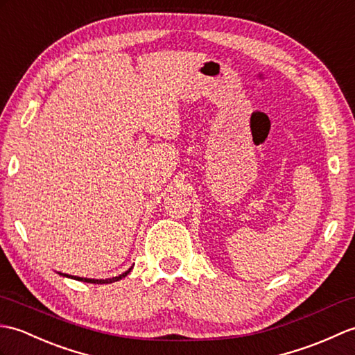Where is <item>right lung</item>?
Returning a JSON list of instances; mask_svg holds the SVG:
<instances>
[{
    "instance_id": "add662e5",
    "label": "right lung",
    "mask_w": 355,
    "mask_h": 355,
    "mask_svg": "<svg viewBox=\"0 0 355 355\" xmlns=\"http://www.w3.org/2000/svg\"><path fill=\"white\" fill-rule=\"evenodd\" d=\"M132 270V267L128 270L124 272L123 275H120V277H114V278H107V279H89V278H78V277H69V278H74L77 281H83V282H91V284H111V282H115V281H120L121 278L128 277V273ZM64 275V273H60ZM64 277H68V275H64Z\"/></svg>"
}]
</instances>
